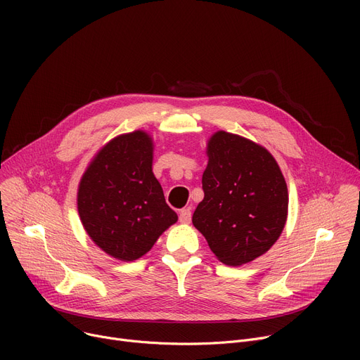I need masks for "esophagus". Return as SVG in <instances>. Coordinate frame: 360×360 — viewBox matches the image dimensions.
Returning a JSON list of instances; mask_svg holds the SVG:
<instances>
[{"label": "esophagus", "mask_w": 360, "mask_h": 360, "mask_svg": "<svg viewBox=\"0 0 360 360\" xmlns=\"http://www.w3.org/2000/svg\"><path fill=\"white\" fill-rule=\"evenodd\" d=\"M179 221L181 223H190L191 221V212H190V209H182L179 212Z\"/></svg>", "instance_id": "1"}]
</instances>
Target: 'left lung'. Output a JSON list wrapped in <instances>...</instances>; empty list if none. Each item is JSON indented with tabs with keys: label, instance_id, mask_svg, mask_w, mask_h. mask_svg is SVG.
<instances>
[{
	"label": "left lung",
	"instance_id": "left-lung-1",
	"mask_svg": "<svg viewBox=\"0 0 360 360\" xmlns=\"http://www.w3.org/2000/svg\"><path fill=\"white\" fill-rule=\"evenodd\" d=\"M207 156L204 200L193 223L223 264L242 266L266 254L281 235L288 185L267 148L231 132L213 134Z\"/></svg>",
	"mask_w": 360,
	"mask_h": 360
}]
</instances>
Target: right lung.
Here are the masks:
<instances>
[{"label": "right lung", "instance_id": "right-lung-1", "mask_svg": "<svg viewBox=\"0 0 360 360\" xmlns=\"http://www.w3.org/2000/svg\"><path fill=\"white\" fill-rule=\"evenodd\" d=\"M153 140L134 131L110 140L79 185L77 209L91 240L108 255L134 261L178 220L151 170Z\"/></svg>", "mask_w": 360, "mask_h": 360}]
</instances>
